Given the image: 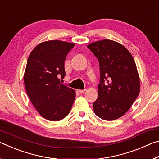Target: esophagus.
<instances>
[{
	"instance_id": "1",
	"label": "esophagus",
	"mask_w": 159,
	"mask_h": 159,
	"mask_svg": "<svg viewBox=\"0 0 159 159\" xmlns=\"http://www.w3.org/2000/svg\"><path fill=\"white\" fill-rule=\"evenodd\" d=\"M78 91H79L80 93H83L85 91V90H78Z\"/></svg>"
}]
</instances>
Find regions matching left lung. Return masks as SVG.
I'll return each instance as SVG.
<instances>
[{
  "label": "left lung",
  "instance_id": "obj_1",
  "mask_svg": "<svg viewBox=\"0 0 159 159\" xmlns=\"http://www.w3.org/2000/svg\"><path fill=\"white\" fill-rule=\"evenodd\" d=\"M88 48L98 58L100 71L94 112L103 120L117 119L130 109L139 93L135 62L123 45L111 40L94 42Z\"/></svg>",
  "mask_w": 159,
  "mask_h": 159
}]
</instances>
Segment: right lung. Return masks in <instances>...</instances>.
Segmentation results:
<instances>
[{
	"label": "right lung",
	"instance_id": "right-lung-1",
	"mask_svg": "<svg viewBox=\"0 0 159 159\" xmlns=\"http://www.w3.org/2000/svg\"><path fill=\"white\" fill-rule=\"evenodd\" d=\"M75 44L57 40L43 42L29 56L24 75L25 88L38 112L57 121L69 114L76 93L60 83L65 76L64 61Z\"/></svg>",
	"mask_w": 159,
	"mask_h": 159
}]
</instances>
